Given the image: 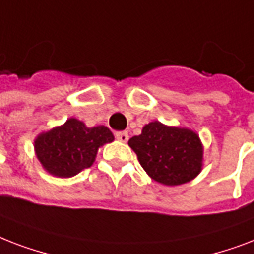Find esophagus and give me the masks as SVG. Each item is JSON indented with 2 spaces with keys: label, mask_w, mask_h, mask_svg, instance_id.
<instances>
[{
  "label": "esophagus",
  "mask_w": 254,
  "mask_h": 254,
  "mask_svg": "<svg viewBox=\"0 0 254 254\" xmlns=\"http://www.w3.org/2000/svg\"><path fill=\"white\" fill-rule=\"evenodd\" d=\"M115 137H117L119 141H123V143H126V141L128 140V133L126 132V131H122V132L115 133Z\"/></svg>",
  "instance_id": "obj_1"
}]
</instances>
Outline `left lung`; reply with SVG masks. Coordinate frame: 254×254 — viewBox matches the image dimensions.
Wrapping results in <instances>:
<instances>
[{
	"label": "left lung",
	"mask_w": 254,
	"mask_h": 254,
	"mask_svg": "<svg viewBox=\"0 0 254 254\" xmlns=\"http://www.w3.org/2000/svg\"><path fill=\"white\" fill-rule=\"evenodd\" d=\"M128 145L149 178L163 186H180L202 170L204 147L194 131L166 126L158 121L145 125Z\"/></svg>",
	"instance_id": "obj_1"
}]
</instances>
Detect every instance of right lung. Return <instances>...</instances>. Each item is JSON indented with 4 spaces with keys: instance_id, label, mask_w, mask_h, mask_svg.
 I'll use <instances>...</instances> for the list:
<instances>
[{
    "instance_id": "1",
    "label": "right lung",
    "mask_w": 254,
    "mask_h": 254,
    "mask_svg": "<svg viewBox=\"0 0 254 254\" xmlns=\"http://www.w3.org/2000/svg\"><path fill=\"white\" fill-rule=\"evenodd\" d=\"M114 141L106 126L87 127L83 122L70 118L34 139L35 156L46 172L57 178H72L92 166L98 149Z\"/></svg>"
}]
</instances>
